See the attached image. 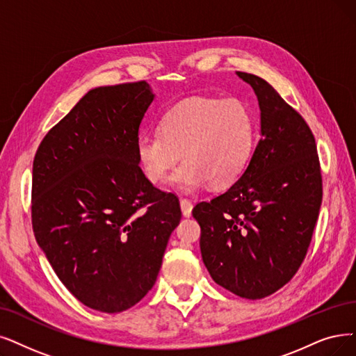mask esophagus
I'll return each mask as SVG.
<instances>
[{"instance_id": "1", "label": "esophagus", "mask_w": 356, "mask_h": 356, "mask_svg": "<svg viewBox=\"0 0 356 356\" xmlns=\"http://www.w3.org/2000/svg\"><path fill=\"white\" fill-rule=\"evenodd\" d=\"M179 206H181L182 216L184 218H190L191 216V211H193V203L190 200H187V198H181Z\"/></svg>"}]
</instances>
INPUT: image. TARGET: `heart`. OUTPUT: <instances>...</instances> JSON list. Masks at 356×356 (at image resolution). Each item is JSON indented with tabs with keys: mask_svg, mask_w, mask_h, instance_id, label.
<instances>
[{
	"mask_svg": "<svg viewBox=\"0 0 356 356\" xmlns=\"http://www.w3.org/2000/svg\"><path fill=\"white\" fill-rule=\"evenodd\" d=\"M161 134L137 138L138 162L149 181L159 184L181 159L169 182L181 191L234 184L248 166L255 145L251 109L236 97H191L170 108Z\"/></svg>",
	"mask_w": 356,
	"mask_h": 356,
	"instance_id": "b5f03b06",
	"label": "heart"
}]
</instances>
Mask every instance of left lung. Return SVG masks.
Instances as JSON below:
<instances>
[{"mask_svg": "<svg viewBox=\"0 0 356 356\" xmlns=\"http://www.w3.org/2000/svg\"><path fill=\"white\" fill-rule=\"evenodd\" d=\"M260 106V141L238 181L193 209L200 250L218 285L261 300L293 277L318 219L323 188L314 136L259 76L241 73Z\"/></svg>", "mask_w": 356, "mask_h": 356, "instance_id": "left-lung-1", "label": "left lung"}]
</instances>
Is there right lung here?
<instances>
[{
    "label": "right lung",
    "mask_w": 356,
    "mask_h": 356,
    "mask_svg": "<svg viewBox=\"0 0 356 356\" xmlns=\"http://www.w3.org/2000/svg\"><path fill=\"white\" fill-rule=\"evenodd\" d=\"M146 81L95 88L42 140L33 161L32 225L55 275L101 312L136 305L154 285L178 198L138 166Z\"/></svg>",
    "instance_id": "obj_1"
}]
</instances>
